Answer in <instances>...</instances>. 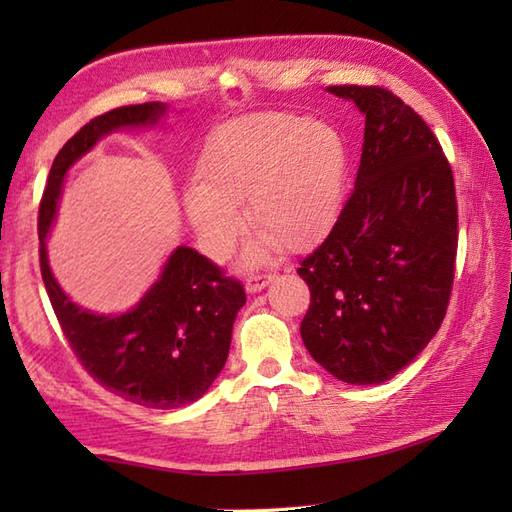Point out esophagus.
<instances>
[{
  "label": "esophagus",
  "mask_w": 512,
  "mask_h": 512,
  "mask_svg": "<svg viewBox=\"0 0 512 512\" xmlns=\"http://www.w3.org/2000/svg\"><path fill=\"white\" fill-rule=\"evenodd\" d=\"M270 281H275V275H253L246 279V292L248 295H255V292H262Z\"/></svg>",
  "instance_id": "34e87169"
}]
</instances>
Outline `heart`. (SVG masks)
Returning a JSON list of instances; mask_svg holds the SVG:
<instances>
[{"label":"heart","instance_id":"1","mask_svg":"<svg viewBox=\"0 0 512 512\" xmlns=\"http://www.w3.org/2000/svg\"><path fill=\"white\" fill-rule=\"evenodd\" d=\"M347 143L328 121L286 112L239 116L213 129L198 160L184 211L202 250L222 259L244 231L246 204L259 237L244 257L255 266L268 248L301 253L339 220L347 182Z\"/></svg>","mask_w":512,"mask_h":512}]
</instances>
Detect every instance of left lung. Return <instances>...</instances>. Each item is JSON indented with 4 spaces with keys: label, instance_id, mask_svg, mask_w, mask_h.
Wrapping results in <instances>:
<instances>
[{
    "label": "left lung",
    "instance_id": "obj_1",
    "mask_svg": "<svg viewBox=\"0 0 512 512\" xmlns=\"http://www.w3.org/2000/svg\"><path fill=\"white\" fill-rule=\"evenodd\" d=\"M365 116L354 191L297 273L310 286L301 339L350 385H380L440 330L453 286L458 204L427 123L383 88L332 85Z\"/></svg>",
    "mask_w": 512,
    "mask_h": 512
}]
</instances>
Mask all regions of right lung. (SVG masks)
<instances>
[{"label": "right lung", "mask_w": 512, "mask_h": 512, "mask_svg": "<svg viewBox=\"0 0 512 512\" xmlns=\"http://www.w3.org/2000/svg\"><path fill=\"white\" fill-rule=\"evenodd\" d=\"M167 110L169 105L158 101L127 105L83 125L54 158L39 206L41 275L65 339L103 387L151 409L189 405L211 389L228 358L237 312L246 303L242 284L224 277L198 250L178 246L132 308L94 312L59 286L48 262V237L65 176L76 162L118 129L165 125Z\"/></svg>", "instance_id": "right-lung-1"}]
</instances>
